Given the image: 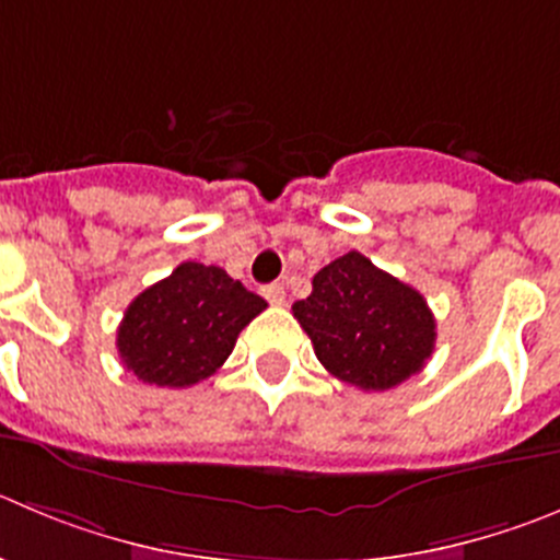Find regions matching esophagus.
Here are the masks:
<instances>
[{
	"label": "esophagus",
	"mask_w": 560,
	"mask_h": 560,
	"mask_svg": "<svg viewBox=\"0 0 560 560\" xmlns=\"http://www.w3.org/2000/svg\"><path fill=\"white\" fill-rule=\"evenodd\" d=\"M262 295L268 298V301H270V304H273V306H281V304H284V298H287L284 284H268V287H262Z\"/></svg>",
	"instance_id": "34e87169"
}]
</instances>
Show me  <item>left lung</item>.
<instances>
[{"mask_svg":"<svg viewBox=\"0 0 560 560\" xmlns=\"http://www.w3.org/2000/svg\"><path fill=\"white\" fill-rule=\"evenodd\" d=\"M315 357L345 384L384 392L431 359L436 320L425 298L368 256L348 250L312 279V295L292 304Z\"/></svg>","mask_w":560,"mask_h":560,"instance_id":"obj_1","label":"left lung"}]
</instances>
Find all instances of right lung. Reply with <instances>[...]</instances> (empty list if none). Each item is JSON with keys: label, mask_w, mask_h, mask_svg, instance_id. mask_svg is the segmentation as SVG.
Wrapping results in <instances>:
<instances>
[{"label": "right lung", "mask_w": 560, "mask_h": 560, "mask_svg": "<svg viewBox=\"0 0 560 560\" xmlns=\"http://www.w3.org/2000/svg\"><path fill=\"white\" fill-rule=\"evenodd\" d=\"M265 306V298L223 268L182 262L127 306L115 339L118 357L145 384L192 386L226 362L240 331Z\"/></svg>", "instance_id": "add662e5"}]
</instances>
